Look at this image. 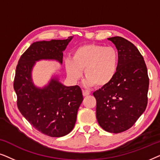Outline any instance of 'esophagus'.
<instances>
[{"instance_id":"34e87169","label":"esophagus","mask_w":160,"mask_h":160,"mask_svg":"<svg viewBox=\"0 0 160 160\" xmlns=\"http://www.w3.org/2000/svg\"><path fill=\"white\" fill-rule=\"evenodd\" d=\"M82 94H83V96H84V97H87V96H88V95H89V92H88V91H86V90H82Z\"/></svg>"}]
</instances>
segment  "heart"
<instances>
[{
	"label": "heart",
	"mask_w": 160,
	"mask_h": 160,
	"mask_svg": "<svg viewBox=\"0 0 160 160\" xmlns=\"http://www.w3.org/2000/svg\"><path fill=\"white\" fill-rule=\"evenodd\" d=\"M119 54L112 47L87 44L73 52L72 60H65L68 76L73 81L82 77V71L88 85L104 87L109 84L117 73Z\"/></svg>",
	"instance_id": "heart-1"
}]
</instances>
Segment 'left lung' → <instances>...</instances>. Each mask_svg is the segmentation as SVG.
<instances>
[{
	"label": "left lung",
	"instance_id": "1",
	"mask_svg": "<svg viewBox=\"0 0 160 160\" xmlns=\"http://www.w3.org/2000/svg\"><path fill=\"white\" fill-rule=\"evenodd\" d=\"M108 39L118 50L117 73L93 95L98 124L107 132L119 133L132 128L146 110L149 78L143 56L133 43L119 36Z\"/></svg>",
	"mask_w": 160,
	"mask_h": 160
}]
</instances>
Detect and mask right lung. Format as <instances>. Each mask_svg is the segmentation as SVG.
I'll list each match as a JSON object with an SVG mask.
<instances>
[{
  "mask_svg": "<svg viewBox=\"0 0 160 160\" xmlns=\"http://www.w3.org/2000/svg\"><path fill=\"white\" fill-rule=\"evenodd\" d=\"M37 41L22 54L16 68L14 89L19 111L35 129L50 137H62L73 130L78 109L83 101L78 85L65 87L52 79L47 87L38 89L32 84L31 70L36 61L54 59L62 62V51L71 41Z\"/></svg>",
  "mask_w": 160,
  "mask_h": 160,
  "instance_id": "1",
  "label": "right lung"
}]
</instances>
